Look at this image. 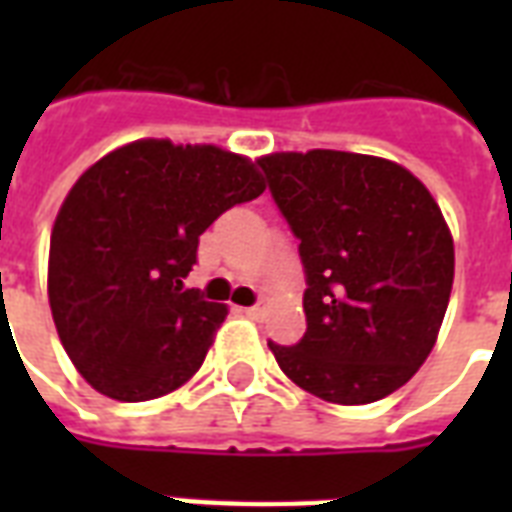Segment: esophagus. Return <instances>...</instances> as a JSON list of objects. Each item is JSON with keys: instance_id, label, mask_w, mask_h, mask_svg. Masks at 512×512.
<instances>
[{"instance_id": "obj_1", "label": "esophagus", "mask_w": 512, "mask_h": 512, "mask_svg": "<svg viewBox=\"0 0 512 512\" xmlns=\"http://www.w3.org/2000/svg\"><path fill=\"white\" fill-rule=\"evenodd\" d=\"M241 313H247L249 319H257V316H260V313H263V308H260V305H249V308H239Z\"/></svg>"}]
</instances>
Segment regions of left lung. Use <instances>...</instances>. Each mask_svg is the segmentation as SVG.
<instances>
[{
	"label": "left lung",
	"instance_id": "1",
	"mask_svg": "<svg viewBox=\"0 0 512 512\" xmlns=\"http://www.w3.org/2000/svg\"><path fill=\"white\" fill-rule=\"evenodd\" d=\"M257 164L308 284L303 340H268L281 372L332 404L390 396L433 350L452 295L454 241L436 199L380 156L316 148Z\"/></svg>",
	"mask_w": 512,
	"mask_h": 512
}]
</instances>
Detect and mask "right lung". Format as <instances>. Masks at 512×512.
Returning <instances> with one entry per match:
<instances>
[{"label":"right lung","instance_id":"right-lung-1","mask_svg":"<svg viewBox=\"0 0 512 512\" xmlns=\"http://www.w3.org/2000/svg\"><path fill=\"white\" fill-rule=\"evenodd\" d=\"M263 191L244 156L170 140L116 148L76 180L52 225L47 295L92 388L135 404L191 380L228 313L183 287L199 236Z\"/></svg>","mask_w":512,"mask_h":512}]
</instances>
